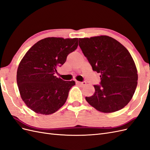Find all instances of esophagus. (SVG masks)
I'll return each mask as SVG.
<instances>
[{"label": "esophagus", "instance_id": "34e87169", "mask_svg": "<svg viewBox=\"0 0 150 150\" xmlns=\"http://www.w3.org/2000/svg\"><path fill=\"white\" fill-rule=\"evenodd\" d=\"M76 83L81 85V86H84L86 84V82H85V81H83V82H79V81H76Z\"/></svg>", "mask_w": 150, "mask_h": 150}]
</instances>
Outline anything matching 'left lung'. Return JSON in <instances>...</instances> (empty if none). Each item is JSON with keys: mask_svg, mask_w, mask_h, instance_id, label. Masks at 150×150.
<instances>
[{"mask_svg": "<svg viewBox=\"0 0 150 150\" xmlns=\"http://www.w3.org/2000/svg\"><path fill=\"white\" fill-rule=\"evenodd\" d=\"M79 46L93 70L101 74L95 93L86 100L103 112L119 111L128 104L138 84L137 67L130 53L106 35L79 39Z\"/></svg>", "mask_w": 150, "mask_h": 150, "instance_id": "1", "label": "left lung"}]
</instances>
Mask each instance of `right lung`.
I'll use <instances>...</instances> for the list:
<instances>
[{"instance_id": "add662e5", "label": "right lung", "mask_w": 150, "mask_h": 150, "mask_svg": "<svg viewBox=\"0 0 150 150\" xmlns=\"http://www.w3.org/2000/svg\"><path fill=\"white\" fill-rule=\"evenodd\" d=\"M78 46V38H47L35 43L22 58L17 83L22 100L31 110L51 115L64 105L74 81L55 76L57 68Z\"/></svg>"}]
</instances>
